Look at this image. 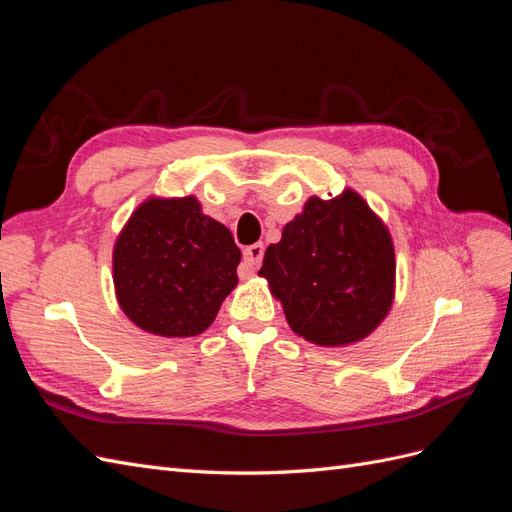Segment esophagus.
Returning <instances> with one entry per match:
<instances>
[{
  "label": "esophagus",
  "mask_w": 512,
  "mask_h": 512,
  "mask_svg": "<svg viewBox=\"0 0 512 512\" xmlns=\"http://www.w3.org/2000/svg\"><path fill=\"white\" fill-rule=\"evenodd\" d=\"M262 256H265V245L262 243H254V245H247L243 250V260H245V267H250L252 271L262 262Z\"/></svg>",
  "instance_id": "esophagus-1"
}]
</instances>
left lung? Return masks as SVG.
Returning <instances> with one entry per match:
<instances>
[{
  "instance_id": "left-lung-1",
  "label": "left lung",
  "mask_w": 512,
  "mask_h": 512,
  "mask_svg": "<svg viewBox=\"0 0 512 512\" xmlns=\"http://www.w3.org/2000/svg\"><path fill=\"white\" fill-rule=\"evenodd\" d=\"M290 329L318 346H346L374 331L393 303L395 250L365 200L309 198L267 247L262 269Z\"/></svg>"
}]
</instances>
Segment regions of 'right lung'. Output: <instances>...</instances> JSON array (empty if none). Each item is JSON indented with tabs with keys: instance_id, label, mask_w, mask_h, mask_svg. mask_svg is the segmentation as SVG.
<instances>
[{
	"instance_id": "obj_1",
	"label": "right lung",
	"mask_w": 512,
	"mask_h": 512,
	"mask_svg": "<svg viewBox=\"0 0 512 512\" xmlns=\"http://www.w3.org/2000/svg\"><path fill=\"white\" fill-rule=\"evenodd\" d=\"M239 260L230 230L203 215L194 196L151 198L134 211L115 243L119 305L143 331L198 335L237 286Z\"/></svg>"
}]
</instances>
